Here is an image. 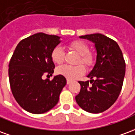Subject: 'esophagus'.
<instances>
[{"label": "esophagus", "instance_id": "1", "mask_svg": "<svg viewBox=\"0 0 135 135\" xmlns=\"http://www.w3.org/2000/svg\"><path fill=\"white\" fill-rule=\"evenodd\" d=\"M71 82L70 80H69V79H67V81H66V84H67V85H69Z\"/></svg>", "mask_w": 135, "mask_h": 135}]
</instances>
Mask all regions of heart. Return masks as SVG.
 <instances>
[{
    "mask_svg": "<svg viewBox=\"0 0 135 135\" xmlns=\"http://www.w3.org/2000/svg\"><path fill=\"white\" fill-rule=\"evenodd\" d=\"M69 47L76 51L80 55L79 62L86 66H90L93 63V58L91 54L88 53L89 47L86 43L81 40H74L69 44ZM51 59L56 64H61L64 59V48L57 45L54 47L51 52ZM85 71V68L82 65L70 66L64 65L57 69V73L65 76L69 80H74L84 74Z\"/></svg>",
    "mask_w": 135,
    "mask_h": 135,
    "instance_id": "1",
    "label": "heart"
}]
</instances>
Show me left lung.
Returning a JSON list of instances; mask_svg holds the SVG:
<instances>
[{
    "label": "left lung",
    "mask_w": 135,
    "mask_h": 135,
    "mask_svg": "<svg viewBox=\"0 0 135 135\" xmlns=\"http://www.w3.org/2000/svg\"><path fill=\"white\" fill-rule=\"evenodd\" d=\"M79 38L93 42L97 56L95 64L87 76L92 85H89V81H79L81 90L75 99L85 111L101 113L115 103L122 90L126 68L124 59L117 42L102 34L86 35Z\"/></svg>",
    "instance_id": "8db88e82"
}]
</instances>
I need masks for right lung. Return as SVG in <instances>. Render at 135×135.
Returning a JSON list of instances; mask_svg holds the SVG:
<instances>
[{
	"label": "right lung",
	"instance_id": "right-lung-1",
	"mask_svg": "<svg viewBox=\"0 0 135 135\" xmlns=\"http://www.w3.org/2000/svg\"><path fill=\"white\" fill-rule=\"evenodd\" d=\"M61 37L39 32L22 40L17 45L8 65V77L14 98L25 110L40 114L56 105L66 84L62 75L50 81L42 76H52L55 64L51 52L61 42Z\"/></svg>",
	"mask_w": 135,
	"mask_h": 135
}]
</instances>
